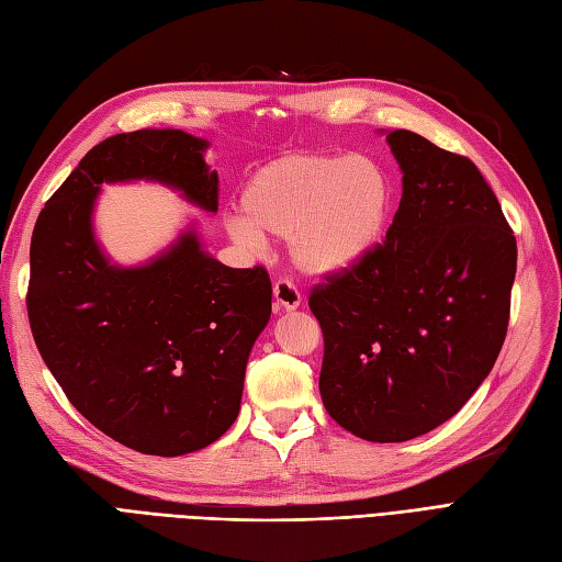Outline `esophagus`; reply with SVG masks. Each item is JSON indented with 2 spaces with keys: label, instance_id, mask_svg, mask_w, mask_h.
<instances>
[{
  "label": "esophagus",
  "instance_id": "esophagus-1",
  "mask_svg": "<svg viewBox=\"0 0 562 562\" xmlns=\"http://www.w3.org/2000/svg\"><path fill=\"white\" fill-rule=\"evenodd\" d=\"M302 295L297 288L288 281V279H279L274 283V307L281 312H293L300 307Z\"/></svg>",
  "mask_w": 562,
  "mask_h": 562
}]
</instances>
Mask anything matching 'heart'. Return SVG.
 <instances>
[{
	"instance_id": "obj_1",
	"label": "heart",
	"mask_w": 562,
	"mask_h": 562,
	"mask_svg": "<svg viewBox=\"0 0 562 562\" xmlns=\"http://www.w3.org/2000/svg\"><path fill=\"white\" fill-rule=\"evenodd\" d=\"M387 172L367 156L288 154L257 170L240 191L244 217L226 220L248 246L288 238L297 269L312 277L352 271L381 244L392 217Z\"/></svg>"
}]
</instances>
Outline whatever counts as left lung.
Instances as JSON below:
<instances>
[{
	"mask_svg": "<svg viewBox=\"0 0 562 562\" xmlns=\"http://www.w3.org/2000/svg\"><path fill=\"white\" fill-rule=\"evenodd\" d=\"M402 201L383 244L314 285L328 416L369 442H406L473 397L502 352L518 246L473 160L387 132Z\"/></svg>",
	"mask_w": 562,
	"mask_h": 562,
	"instance_id": "left-lung-1",
	"label": "left lung"
}]
</instances>
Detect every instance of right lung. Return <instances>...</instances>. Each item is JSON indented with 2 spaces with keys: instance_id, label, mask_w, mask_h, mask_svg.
Listing matches in <instances>:
<instances>
[{
  "instance_id": "add662e5",
  "label": "right lung",
  "mask_w": 562,
  "mask_h": 562,
  "mask_svg": "<svg viewBox=\"0 0 562 562\" xmlns=\"http://www.w3.org/2000/svg\"><path fill=\"white\" fill-rule=\"evenodd\" d=\"M205 148L181 130L109 136L42 207L30 244L27 318L44 363L94 428L150 457L199 451L232 428L271 281L265 267L217 262L193 226L142 267L111 265L92 212L103 181L134 179L217 212Z\"/></svg>"
}]
</instances>
